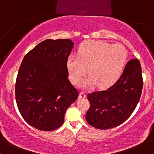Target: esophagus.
<instances>
[{"mask_svg":"<svg viewBox=\"0 0 154 154\" xmlns=\"http://www.w3.org/2000/svg\"><path fill=\"white\" fill-rule=\"evenodd\" d=\"M86 97V93L85 91H81L79 95V98H85Z\"/></svg>","mask_w":154,"mask_h":154,"instance_id":"esophagus-1","label":"esophagus"}]
</instances>
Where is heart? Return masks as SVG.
I'll return each mask as SVG.
<instances>
[{"label":"heart","instance_id":"b5f03b06","mask_svg":"<svg viewBox=\"0 0 154 154\" xmlns=\"http://www.w3.org/2000/svg\"><path fill=\"white\" fill-rule=\"evenodd\" d=\"M78 55L69 56L67 67L75 83L80 82L88 72L90 76L81 83L83 87L96 83L104 87L114 83L122 74L128 60V52L122 45H110L98 40L83 43L79 48Z\"/></svg>","mask_w":154,"mask_h":154}]
</instances>
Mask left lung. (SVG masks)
Instances as JSON below:
<instances>
[{
	"label": "left lung",
	"mask_w": 154,
	"mask_h": 154,
	"mask_svg": "<svg viewBox=\"0 0 154 154\" xmlns=\"http://www.w3.org/2000/svg\"><path fill=\"white\" fill-rule=\"evenodd\" d=\"M143 81L138 59H131L116 82L105 91L88 94L89 109L85 119L100 130L111 129L130 117L138 103Z\"/></svg>",
	"instance_id": "obj_1"
}]
</instances>
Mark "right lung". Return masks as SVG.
Instances as JSON below:
<instances>
[{"instance_id": "1", "label": "right lung", "mask_w": 154, "mask_h": 154, "mask_svg": "<svg viewBox=\"0 0 154 154\" xmlns=\"http://www.w3.org/2000/svg\"><path fill=\"white\" fill-rule=\"evenodd\" d=\"M69 39L44 40L25 55L17 75L15 97L21 115L29 125L51 131L63 123L66 109L79 92L68 78Z\"/></svg>"}]
</instances>
